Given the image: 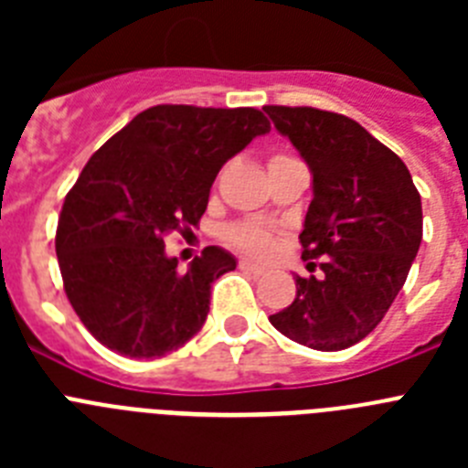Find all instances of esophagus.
Returning a JSON list of instances; mask_svg holds the SVG:
<instances>
[{"instance_id":"1","label":"esophagus","mask_w":468,"mask_h":468,"mask_svg":"<svg viewBox=\"0 0 468 468\" xmlns=\"http://www.w3.org/2000/svg\"><path fill=\"white\" fill-rule=\"evenodd\" d=\"M239 270H243V271H250V274H262V267H260V264H253V262H248V260H241V262H239Z\"/></svg>"}]
</instances>
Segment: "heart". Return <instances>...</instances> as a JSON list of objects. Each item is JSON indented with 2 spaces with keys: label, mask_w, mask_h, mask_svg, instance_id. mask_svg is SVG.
<instances>
[{
  "label": "heart",
  "mask_w": 468,
  "mask_h": 468,
  "mask_svg": "<svg viewBox=\"0 0 468 468\" xmlns=\"http://www.w3.org/2000/svg\"><path fill=\"white\" fill-rule=\"evenodd\" d=\"M274 159H285V156L279 154ZM225 241L243 250V253L260 258V255L270 253L271 246H274V231H271V227L262 225V222H239V225L227 227Z\"/></svg>",
  "instance_id": "b5f03b06"
}]
</instances>
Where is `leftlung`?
<instances>
[{"label": "left lung", "mask_w": 468, "mask_h": 468, "mask_svg": "<svg viewBox=\"0 0 468 468\" xmlns=\"http://www.w3.org/2000/svg\"><path fill=\"white\" fill-rule=\"evenodd\" d=\"M312 171L314 198L302 260L324 276H297L291 307L270 321L292 342L340 351L361 342L403 288L421 243V198L394 152L345 114L262 107Z\"/></svg>", "instance_id": "left-lung-1"}]
</instances>
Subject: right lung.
<instances>
[{
    "mask_svg": "<svg viewBox=\"0 0 468 468\" xmlns=\"http://www.w3.org/2000/svg\"><path fill=\"white\" fill-rule=\"evenodd\" d=\"M270 128L255 107L156 105L90 156L65 197L56 255L69 304L101 345L156 358L201 330L210 283L237 260L208 246L180 271L164 239L198 225L215 176Z\"/></svg>",
    "mask_w": 468,
    "mask_h": 468,
    "instance_id": "add662e5",
    "label": "right lung"
}]
</instances>
